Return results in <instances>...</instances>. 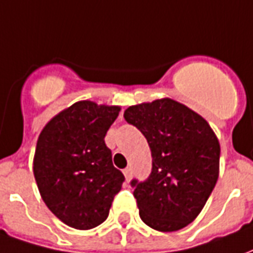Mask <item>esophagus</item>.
Returning a JSON list of instances; mask_svg holds the SVG:
<instances>
[{"label": "esophagus", "instance_id": "34e87169", "mask_svg": "<svg viewBox=\"0 0 253 253\" xmlns=\"http://www.w3.org/2000/svg\"><path fill=\"white\" fill-rule=\"evenodd\" d=\"M123 173H125V177H126L127 181L131 179V175H132L131 168H126V169H123Z\"/></svg>", "mask_w": 253, "mask_h": 253}]
</instances>
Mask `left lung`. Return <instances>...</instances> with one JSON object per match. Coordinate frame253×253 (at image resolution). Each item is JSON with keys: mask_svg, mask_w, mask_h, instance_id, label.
<instances>
[{"mask_svg": "<svg viewBox=\"0 0 253 253\" xmlns=\"http://www.w3.org/2000/svg\"><path fill=\"white\" fill-rule=\"evenodd\" d=\"M127 123L146 138L152 172L132 179L139 217L160 232H175L191 223L214 190L219 170V142L201 115L175 100L132 105Z\"/></svg>", "mask_w": 253, "mask_h": 253, "instance_id": "left-lung-1", "label": "left lung"}]
</instances>
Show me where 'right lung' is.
<instances>
[{"label": "right lung", "instance_id": "obj_1", "mask_svg": "<svg viewBox=\"0 0 253 253\" xmlns=\"http://www.w3.org/2000/svg\"><path fill=\"white\" fill-rule=\"evenodd\" d=\"M119 111L78 101L52 118L39 135L34 159L38 188L47 207L74 229L104 222L125 181L104 142Z\"/></svg>", "mask_w": 253, "mask_h": 253}]
</instances>
